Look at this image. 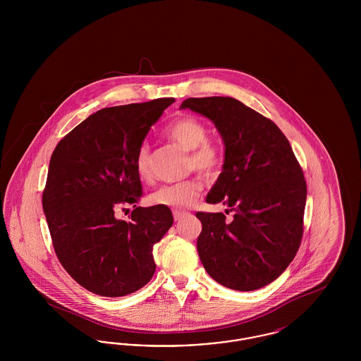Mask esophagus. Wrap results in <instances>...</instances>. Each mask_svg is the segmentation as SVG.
Listing matches in <instances>:
<instances>
[{
    "instance_id": "esophagus-1",
    "label": "esophagus",
    "mask_w": 361,
    "mask_h": 361,
    "mask_svg": "<svg viewBox=\"0 0 361 361\" xmlns=\"http://www.w3.org/2000/svg\"><path fill=\"white\" fill-rule=\"evenodd\" d=\"M185 215H188L187 211H181V209H174V211H173V218H174V221L183 219Z\"/></svg>"
}]
</instances>
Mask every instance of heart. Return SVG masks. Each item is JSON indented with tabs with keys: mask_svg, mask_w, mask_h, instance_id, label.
I'll list each match as a JSON object with an SVG mask.
<instances>
[{
	"mask_svg": "<svg viewBox=\"0 0 361 361\" xmlns=\"http://www.w3.org/2000/svg\"><path fill=\"white\" fill-rule=\"evenodd\" d=\"M166 137L178 143L189 152L187 171L212 177L221 171L224 155L221 147L208 140V130L203 121L184 116L180 118L166 128ZM135 168L137 176L143 181L153 178L152 153L147 145H142L137 150ZM203 184L197 177H190L184 181L166 184L149 195L147 200L152 206L169 207L173 209L187 208L200 196Z\"/></svg>",
	"mask_w": 361,
	"mask_h": 361,
	"instance_id": "1",
	"label": "heart"
}]
</instances>
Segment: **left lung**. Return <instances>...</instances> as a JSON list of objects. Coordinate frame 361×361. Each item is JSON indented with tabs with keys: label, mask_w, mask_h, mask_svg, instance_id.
Wrapping results in <instances>:
<instances>
[{
	"label": "left lung",
	"mask_w": 361,
	"mask_h": 361,
	"mask_svg": "<svg viewBox=\"0 0 361 361\" xmlns=\"http://www.w3.org/2000/svg\"><path fill=\"white\" fill-rule=\"evenodd\" d=\"M224 137V172L207 203L234 212H197V253L207 274L227 288L253 291L290 265L303 237L306 178L291 145L274 121L233 97L187 99ZM228 212V211H226Z\"/></svg>",
	"instance_id": "left-lung-1"
}]
</instances>
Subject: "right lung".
<instances>
[{
  "instance_id": "right-lung-1",
  "label": "right lung",
  "mask_w": 361,
  "mask_h": 361,
  "mask_svg": "<svg viewBox=\"0 0 361 361\" xmlns=\"http://www.w3.org/2000/svg\"><path fill=\"white\" fill-rule=\"evenodd\" d=\"M174 99L103 108L73 128L50 159L42 203L62 267L87 291L119 298L155 272L153 246L172 227L168 207L143 208L135 168L150 127ZM133 205L132 222L116 218Z\"/></svg>"
}]
</instances>
